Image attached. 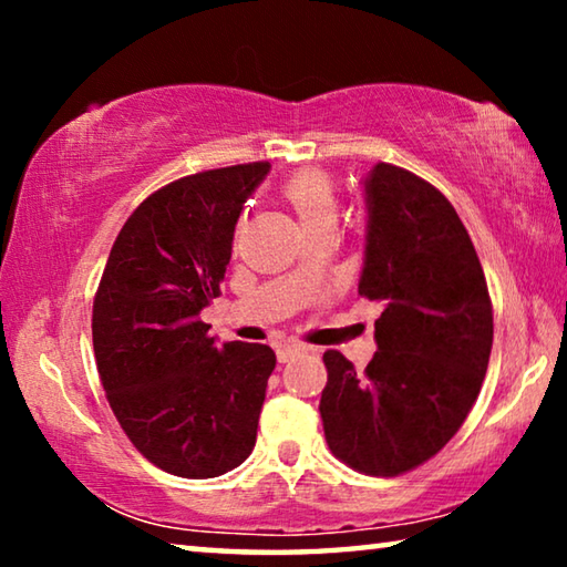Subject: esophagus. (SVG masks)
I'll return each mask as SVG.
<instances>
[{
    "mask_svg": "<svg viewBox=\"0 0 567 567\" xmlns=\"http://www.w3.org/2000/svg\"><path fill=\"white\" fill-rule=\"evenodd\" d=\"M305 350L307 348H305V344H300V342H285V344H280V348H277V360L287 362L290 358H295V354H300Z\"/></svg>",
    "mask_w": 567,
    "mask_h": 567,
    "instance_id": "esophagus-1",
    "label": "esophagus"
}]
</instances>
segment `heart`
<instances>
[{
    "label": "heart",
    "instance_id": "1",
    "mask_svg": "<svg viewBox=\"0 0 567 567\" xmlns=\"http://www.w3.org/2000/svg\"><path fill=\"white\" fill-rule=\"evenodd\" d=\"M282 197L305 229L320 223H334V215H338V192L332 179L322 172H297L282 185Z\"/></svg>",
    "mask_w": 567,
    "mask_h": 567
}]
</instances>
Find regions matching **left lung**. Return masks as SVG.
<instances>
[{
	"label": "left lung",
	"instance_id": "8db88e82",
	"mask_svg": "<svg viewBox=\"0 0 567 567\" xmlns=\"http://www.w3.org/2000/svg\"><path fill=\"white\" fill-rule=\"evenodd\" d=\"M368 235L358 290L382 302L364 372L322 354L320 415L334 457L392 477L437 455L483 388L493 305L465 225L443 192L380 162L364 177Z\"/></svg>",
	"mask_w": 567,
	"mask_h": 567
}]
</instances>
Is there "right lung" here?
I'll use <instances>...</instances> for the list:
<instances>
[{
  "mask_svg": "<svg viewBox=\"0 0 567 567\" xmlns=\"http://www.w3.org/2000/svg\"><path fill=\"white\" fill-rule=\"evenodd\" d=\"M270 162L169 182L120 229L92 307V342L114 417L150 463L205 480L243 465L257 440L275 352L209 338L239 213Z\"/></svg>",
  "mask_w": 567,
  "mask_h": 567,
  "instance_id": "add662e5",
  "label": "right lung"
}]
</instances>
